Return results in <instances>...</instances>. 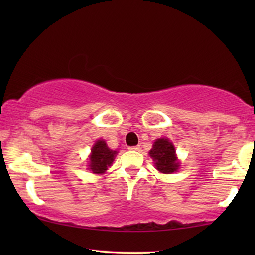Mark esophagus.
<instances>
[{
  "instance_id": "obj_1",
  "label": "esophagus",
  "mask_w": 255,
  "mask_h": 255,
  "mask_svg": "<svg viewBox=\"0 0 255 255\" xmlns=\"http://www.w3.org/2000/svg\"><path fill=\"white\" fill-rule=\"evenodd\" d=\"M129 150H136V152H138V150H140V146H131V147L128 148Z\"/></svg>"
}]
</instances>
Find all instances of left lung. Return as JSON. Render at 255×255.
Segmentation results:
<instances>
[{"instance_id": "1", "label": "left lung", "mask_w": 255, "mask_h": 255, "mask_svg": "<svg viewBox=\"0 0 255 255\" xmlns=\"http://www.w3.org/2000/svg\"><path fill=\"white\" fill-rule=\"evenodd\" d=\"M148 154L153 158L156 170L161 173L171 174L179 170L180 162L176 157L175 147L167 138H158L155 140Z\"/></svg>"}]
</instances>
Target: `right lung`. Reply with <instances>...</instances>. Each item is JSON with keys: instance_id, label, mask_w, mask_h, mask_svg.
Returning <instances> with one entry per match:
<instances>
[{"instance_id": "add662e5", "label": "right lung", "mask_w": 255, "mask_h": 255, "mask_svg": "<svg viewBox=\"0 0 255 255\" xmlns=\"http://www.w3.org/2000/svg\"><path fill=\"white\" fill-rule=\"evenodd\" d=\"M117 154V150L110 149L103 139L97 140L89 157V170L94 174H103L111 166Z\"/></svg>"}]
</instances>
